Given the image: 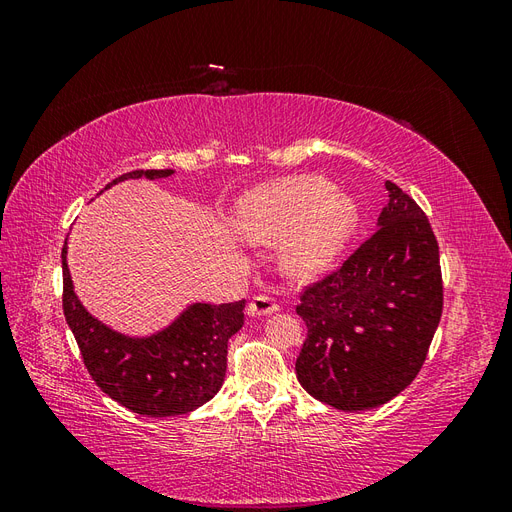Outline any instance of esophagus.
Returning a JSON list of instances; mask_svg holds the SVG:
<instances>
[{"label":"esophagus","mask_w":512,"mask_h":512,"mask_svg":"<svg viewBox=\"0 0 512 512\" xmlns=\"http://www.w3.org/2000/svg\"><path fill=\"white\" fill-rule=\"evenodd\" d=\"M277 309H280V305L275 303V299L267 297V294H258V297H254L250 301V305H247V316H269V314H275Z\"/></svg>","instance_id":"obj_1"}]
</instances>
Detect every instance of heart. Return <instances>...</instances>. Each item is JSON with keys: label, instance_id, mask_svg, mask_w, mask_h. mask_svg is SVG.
Listing matches in <instances>:
<instances>
[{"label": "heart", "instance_id": "b5f03b06", "mask_svg": "<svg viewBox=\"0 0 512 512\" xmlns=\"http://www.w3.org/2000/svg\"><path fill=\"white\" fill-rule=\"evenodd\" d=\"M359 222L356 203L314 175L280 179L243 194L232 224L254 241H281L280 267L292 280H312L342 254Z\"/></svg>", "mask_w": 512, "mask_h": 512}]
</instances>
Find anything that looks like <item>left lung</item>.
<instances>
[{"instance_id":"1","label":"left lung","mask_w":512,"mask_h":512,"mask_svg":"<svg viewBox=\"0 0 512 512\" xmlns=\"http://www.w3.org/2000/svg\"><path fill=\"white\" fill-rule=\"evenodd\" d=\"M386 190L374 235L305 288L297 305L307 324L297 378L309 395L344 412L378 408L404 391L442 316L436 235L404 190L391 181Z\"/></svg>"}]
</instances>
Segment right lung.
Listing matches in <instances>:
<instances>
[{
	"mask_svg": "<svg viewBox=\"0 0 512 512\" xmlns=\"http://www.w3.org/2000/svg\"><path fill=\"white\" fill-rule=\"evenodd\" d=\"M175 170H132L126 179H164ZM102 190V192H104ZM68 241L61 250L64 316L83 363L100 389L117 404L143 416L188 414L218 393L226 376L228 339L243 327L245 301L192 303L168 324L145 335H123L91 316L74 292L68 269Z\"/></svg>",
	"mask_w": 512,
	"mask_h": 512,
	"instance_id": "1",
	"label": "right lung"
}]
</instances>
